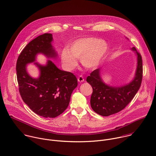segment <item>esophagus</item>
<instances>
[{
  "label": "esophagus",
  "instance_id": "34e87169",
  "mask_svg": "<svg viewBox=\"0 0 156 156\" xmlns=\"http://www.w3.org/2000/svg\"><path fill=\"white\" fill-rule=\"evenodd\" d=\"M84 81V78H83V76L80 75V76H78V82L81 83V82H83Z\"/></svg>",
  "mask_w": 156,
  "mask_h": 156
}]
</instances>
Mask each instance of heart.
<instances>
[{
    "instance_id": "1",
    "label": "heart",
    "mask_w": 156,
    "mask_h": 156,
    "mask_svg": "<svg viewBox=\"0 0 156 156\" xmlns=\"http://www.w3.org/2000/svg\"><path fill=\"white\" fill-rule=\"evenodd\" d=\"M108 49L106 41L94 37H86L75 41L67 49H63L60 59L66 70L72 71L78 65L76 59L87 69H94L100 64Z\"/></svg>"
}]
</instances>
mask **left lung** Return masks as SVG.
I'll return each mask as SVG.
<instances>
[{
    "instance_id": "8db88e82",
    "label": "left lung",
    "mask_w": 156,
    "mask_h": 156,
    "mask_svg": "<svg viewBox=\"0 0 156 156\" xmlns=\"http://www.w3.org/2000/svg\"><path fill=\"white\" fill-rule=\"evenodd\" d=\"M128 39V38H127ZM137 56V66L133 80L120 86H112L104 82L101 77V69L94 70L86 81L93 87L91 106L100 115L107 117L123 110L135 97L140 87L143 78V63L141 55L135 48H132Z\"/></svg>"
}]
</instances>
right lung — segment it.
<instances>
[{
    "label": "right lung",
    "instance_id": "right-lung-1",
    "mask_svg": "<svg viewBox=\"0 0 156 156\" xmlns=\"http://www.w3.org/2000/svg\"><path fill=\"white\" fill-rule=\"evenodd\" d=\"M52 41L51 33L32 40L20 53L16 66L22 99L34 113L46 118H55L64 112L69 106L73 91L78 86L77 79L72 73L60 70L51 60L48 59L46 65L35 62L39 54L48 58L57 57ZM31 62L40 70L37 78L31 77L27 72V65Z\"/></svg>",
    "mask_w": 156,
    "mask_h": 156
}]
</instances>
